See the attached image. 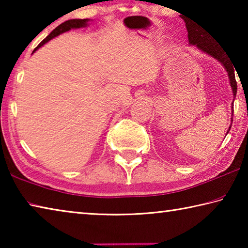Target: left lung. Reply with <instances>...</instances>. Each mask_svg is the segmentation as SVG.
I'll list each match as a JSON object with an SVG mask.
<instances>
[{"label": "left lung", "mask_w": 248, "mask_h": 248, "mask_svg": "<svg viewBox=\"0 0 248 248\" xmlns=\"http://www.w3.org/2000/svg\"><path fill=\"white\" fill-rule=\"evenodd\" d=\"M185 22H186V20H185ZM186 27H187V31H188V40H189V44L192 46L196 45L197 47H198V49L202 50L203 52L210 54V56L217 59V61H220L221 63L223 64V66L226 70V72H228V74H229L231 87H232L233 96L235 97V96H236V92H237V84H236V79H235L234 71L236 69L234 70L235 66L233 65L232 61H231V59L229 58L228 53H226L223 50V48L220 47V46L217 45L216 41H213V38L211 36L201 31L200 27H196L192 24L187 25V23H186ZM233 103H234V100H233ZM231 125H230V128L228 130V132H226V134L229 133Z\"/></svg>", "instance_id": "obj_1"}]
</instances>
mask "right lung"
I'll list each match as a JSON object with an SVG mask.
<instances>
[{"instance_id":"1","label":"right lung","mask_w":248,"mask_h":248,"mask_svg":"<svg viewBox=\"0 0 248 248\" xmlns=\"http://www.w3.org/2000/svg\"><path fill=\"white\" fill-rule=\"evenodd\" d=\"M90 19H70V20H66V22L62 23L59 25V26L53 29V31L49 33V35L46 37V38L41 41V43L37 46L36 49L33 50V52L36 51L37 49H39L41 46H44L46 43H48L49 40H51L54 37H57L60 35L62 32H65V31H69L70 29L72 28H81V27H86L87 26V23H89Z\"/></svg>"}]
</instances>
